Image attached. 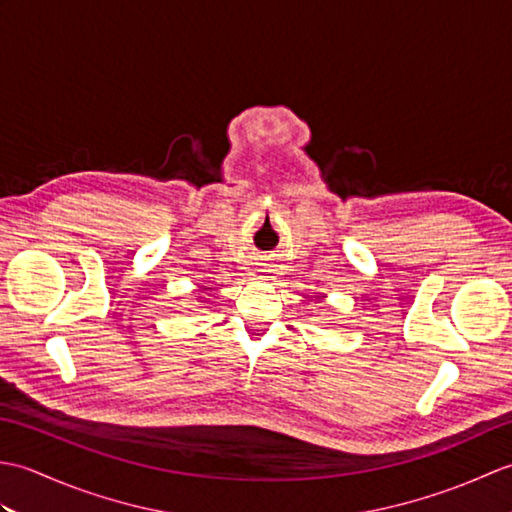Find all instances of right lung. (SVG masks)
Returning <instances> with one entry per match:
<instances>
[{"label": "right lung", "mask_w": 512, "mask_h": 512, "mask_svg": "<svg viewBox=\"0 0 512 512\" xmlns=\"http://www.w3.org/2000/svg\"><path fill=\"white\" fill-rule=\"evenodd\" d=\"M206 290H211V288H206V286H202V290H200V292H206ZM200 301H204V297H200Z\"/></svg>", "instance_id": "right-lung-1"}]
</instances>
